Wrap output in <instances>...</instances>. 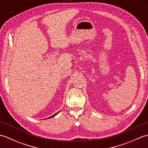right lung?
I'll return each instance as SVG.
<instances>
[{
  "instance_id": "obj_1",
  "label": "right lung",
  "mask_w": 148,
  "mask_h": 148,
  "mask_svg": "<svg viewBox=\"0 0 148 148\" xmlns=\"http://www.w3.org/2000/svg\"><path fill=\"white\" fill-rule=\"evenodd\" d=\"M59 112H60V111H58V112H56V114H53V116H50V117H49V118H47L46 119H49V118H53V117H54V116H56V114H58V113H59Z\"/></svg>"
}]
</instances>
